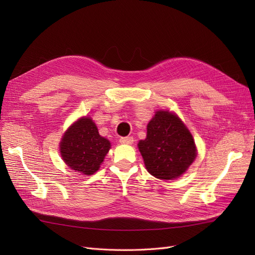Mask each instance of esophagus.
Masks as SVG:
<instances>
[{"label":"esophagus","instance_id":"34e87169","mask_svg":"<svg viewBox=\"0 0 255 255\" xmlns=\"http://www.w3.org/2000/svg\"><path fill=\"white\" fill-rule=\"evenodd\" d=\"M119 141L123 144H132L133 141H134V138L130 137V136L129 137H121Z\"/></svg>","mask_w":255,"mask_h":255}]
</instances>
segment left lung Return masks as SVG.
Returning <instances> with one entry per match:
<instances>
[{
  "label": "left lung",
  "mask_w": 255,
  "mask_h": 255,
  "mask_svg": "<svg viewBox=\"0 0 255 255\" xmlns=\"http://www.w3.org/2000/svg\"><path fill=\"white\" fill-rule=\"evenodd\" d=\"M138 148L149 173L160 180L180 176L196 158L194 138L176 115L160 111L146 128Z\"/></svg>",
  "instance_id": "8db88e82"
}]
</instances>
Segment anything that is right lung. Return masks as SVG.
I'll return each instance as SVG.
<instances>
[{
    "label": "right lung",
    "instance_id": "obj_1",
    "mask_svg": "<svg viewBox=\"0 0 255 255\" xmlns=\"http://www.w3.org/2000/svg\"><path fill=\"white\" fill-rule=\"evenodd\" d=\"M111 149V142L100 136L95 122L82 118L69 128L60 141L65 163L85 175L94 174Z\"/></svg>",
    "mask_w": 255,
    "mask_h": 255
}]
</instances>
